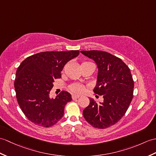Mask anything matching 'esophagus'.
Instances as JSON below:
<instances>
[{"label":"esophagus","instance_id":"obj_1","mask_svg":"<svg viewBox=\"0 0 156 156\" xmlns=\"http://www.w3.org/2000/svg\"><path fill=\"white\" fill-rule=\"evenodd\" d=\"M79 97H80V96L75 95V94H72V100H76V99H78Z\"/></svg>","mask_w":156,"mask_h":156}]
</instances>
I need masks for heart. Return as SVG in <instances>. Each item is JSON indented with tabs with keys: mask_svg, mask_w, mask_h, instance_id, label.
Masks as SVG:
<instances>
[{
	"mask_svg": "<svg viewBox=\"0 0 156 156\" xmlns=\"http://www.w3.org/2000/svg\"><path fill=\"white\" fill-rule=\"evenodd\" d=\"M68 89H69L72 93L80 94H82L84 92V90H86V87L83 84H78V83H74V84L70 85L69 87H68Z\"/></svg>",
	"mask_w": 156,
	"mask_h": 156,
	"instance_id": "b5f03b06",
	"label": "heart"
}]
</instances>
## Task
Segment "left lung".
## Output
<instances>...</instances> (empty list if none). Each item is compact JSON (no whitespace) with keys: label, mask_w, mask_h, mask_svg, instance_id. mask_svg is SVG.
I'll use <instances>...</instances> for the list:
<instances>
[{"label":"left lung","mask_w":156,"mask_h":156,"mask_svg":"<svg viewBox=\"0 0 156 156\" xmlns=\"http://www.w3.org/2000/svg\"><path fill=\"white\" fill-rule=\"evenodd\" d=\"M95 61L98 68L96 94L104 102L90 98L83 115L94 128L105 129L116 124L128 110L133 98L134 82L129 68L119 58L100 50L81 51Z\"/></svg>","instance_id":"obj_1"}]
</instances>
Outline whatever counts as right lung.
<instances>
[{"label": "right lung", "instance_id": "obj_1", "mask_svg": "<svg viewBox=\"0 0 156 156\" xmlns=\"http://www.w3.org/2000/svg\"><path fill=\"white\" fill-rule=\"evenodd\" d=\"M79 53V50L42 52L22 62L14 84L18 104L29 121L49 128L63 117L65 106L72 100L70 94L62 91L51 99L50 91L54 80L61 78L64 65Z\"/></svg>", "mask_w": 156, "mask_h": 156}]
</instances>
